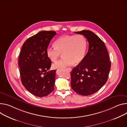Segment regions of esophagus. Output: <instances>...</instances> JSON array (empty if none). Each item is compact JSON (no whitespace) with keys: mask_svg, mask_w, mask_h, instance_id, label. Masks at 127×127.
I'll list each match as a JSON object with an SVG mask.
<instances>
[{"mask_svg":"<svg viewBox=\"0 0 127 127\" xmlns=\"http://www.w3.org/2000/svg\"><path fill=\"white\" fill-rule=\"evenodd\" d=\"M67 70H68L69 71H71L72 69L71 68H67Z\"/></svg>","mask_w":127,"mask_h":127,"instance_id":"1","label":"esophagus"}]
</instances>
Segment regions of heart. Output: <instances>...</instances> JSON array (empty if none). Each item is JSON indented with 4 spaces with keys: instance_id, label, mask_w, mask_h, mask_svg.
I'll use <instances>...</instances> for the list:
<instances>
[{
    "instance_id": "b5f03b06",
    "label": "heart",
    "mask_w": 127,
    "mask_h": 127,
    "mask_svg": "<svg viewBox=\"0 0 127 127\" xmlns=\"http://www.w3.org/2000/svg\"><path fill=\"white\" fill-rule=\"evenodd\" d=\"M55 48L49 47L46 53L49 58L56 62L61 53L63 58L53 64L54 68H64L68 66L79 64L85 57L88 43L82 35H63L58 38L54 43Z\"/></svg>"
}]
</instances>
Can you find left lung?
<instances>
[{
	"label": "left lung",
	"mask_w": 127,
	"mask_h": 127,
	"mask_svg": "<svg viewBox=\"0 0 127 127\" xmlns=\"http://www.w3.org/2000/svg\"><path fill=\"white\" fill-rule=\"evenodd\" d=\"M89 42V50L83 61L71 72V86L76 93L89 96L95 93L107 80L111 63L104 42L90 30L74 32Z\"/></svg>",
	"instance_id": "1"
}]
</instances>
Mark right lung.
Returning a JSON list of instances; mask_svg holds the SVG:
<instances>
[{
    "label": "right lung",
    "mask_w": 127,
    "mask_h": 127,
    "mask_svg": "<svg viewBox=\"0 0 127 127\" xmlns=\"http://www.w3.org/2000/svg\"><path fill=\"white\" fill-rule=\"evenodd\" d=\"M57 33L42 31L27 39L19 57L18 64L22 83L33 95L42 97L54 90L56 71L50 70L51 61L46 51Z\"/></svg>",
    "instance_id": "obj_1"
}]
</instances>
